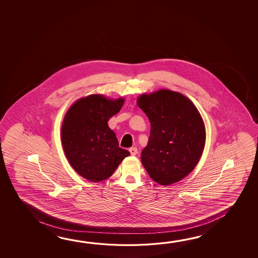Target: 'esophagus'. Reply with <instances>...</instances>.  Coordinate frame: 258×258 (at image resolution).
I'll list each match as a JSON object with an SVG mask.
<instances>
[{
    "label": "esophagus",
    "mask_w": 258,
    "mask_h": 258,
    "mask_svg": "<svg viewBox=\"0 0 258 258\" xmlns=\"http://www.w3.org/2000/svg\"><path fill=\"white\" fill-rule=\"evenodd\" d=\"M130 152H131V156H136L138 154V149L137 148H130Z\"/></svg>",
    "instance_id": "34e87169"
}]
</instances>
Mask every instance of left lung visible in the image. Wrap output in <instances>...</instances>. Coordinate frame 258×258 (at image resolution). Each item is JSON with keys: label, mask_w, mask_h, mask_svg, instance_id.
Returning <instances> with one entry per match:
<instances>
[{"label": "left lung", "mask_w": 258, "mask_h": 258, "mask_svg": "<svg viewBox=\"0 0 258 258\" xmlns=\"http://www.w3.org/2000/svg\"><path fill=\"white\" fill-rule=\"evenodd\" d=\"M137 104L151 125L141 152L145 169L161 185L180 182L203 156L206 131L202 115L189 98L168 89L142 93Z\"/></svg>", "instance_id": "left-lung-1"}]
</instances>
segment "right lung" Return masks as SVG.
Masks as SVG:
<instances>
[{"mask_svg": "<svg viewBox=\"0 0 258 258\" xmlns=\"http://www.w3.org/2000/svg\"><path fill=\"white\" fill-rule=\"evenodd\" d=\"M125 99L91 94L74 102L63 117L61 141L63 152L76 173L90 182H102L112 175L127 150L108 126L121 110Z\"/></svg>", "mask_w": 258, "mask_h": 258, "instance_id": "add662e5", "label": "right lung"}]
</instances>
